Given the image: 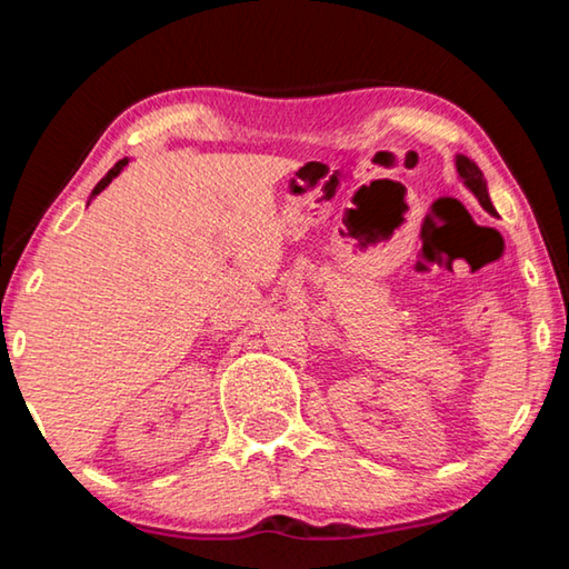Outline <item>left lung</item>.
Listing matches in <instances>:
<instances>
[{"mask_svg": "<svg viewBox=\"0 0 569 569\" xmlns=\"http://www.w3.org/2000/svg\"><path fill=\"white\" fill-rule=\"evenodd\" d=\"M457 172L465 186L475 192V198L479 200V206L487 210L489 216H497V210L492 206V200H489V190H487V180H485V172L479 170V166L475 160H469L467 156H457Z\"/></svg>", "mask_w": 569, "mask_h": 569, "instance_id": "left-lung-1", "label": "left lung"}]
</instances>
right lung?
I'll list each match as a JSON object with an SVG mask.
<instances>
[{
    "label": "right lung",
    "mask_w": 569,
    "mask_h": 569,
    "mask_svg": "<svg viewBox=\"0 0 569 569\" xmlns=\"http://www.w3.org/2000/svg\"><path fill=\"white\" fill-rule=\"evenodd\" d=\"M128 162H130L128 158H122L120 162H114V168H112V170L108 172V176H104V178H102V180L98 182V186H94V190H92V196H90V200H92L94 196H100V192H102L104 188H108V186H110V182H112L114 178H118V176H120V172L124 170V166H128Z\"/></svg>",
    "instance_id": "right-lung-1"
}]
</instances>
